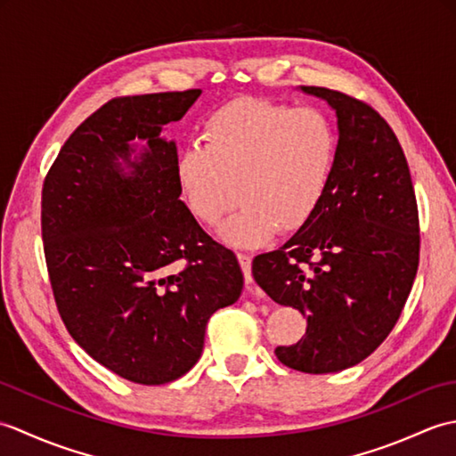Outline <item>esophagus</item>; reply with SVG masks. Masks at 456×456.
<instances>
[{
  "label": "esophagus",
  "instance_id": "34e87169",
  "mask_svg": "<svg viewBox=\"0 0 456 456\" xmlns=\"http://www.w3.org/2000/svg\"><path fill=\"white\" fill-rule=\"evenodd\" d=\"M237 258H239L240 268H243L247 289H253V276H250V266H253V258H250L248 255H243V253H237Z\"/></svg>",
  "mask_w": 456,
  "mask_h": 456
}]
</instances>
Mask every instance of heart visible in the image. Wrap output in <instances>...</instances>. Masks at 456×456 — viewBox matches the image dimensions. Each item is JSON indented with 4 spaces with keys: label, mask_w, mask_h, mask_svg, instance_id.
Returning a JSON list of instances; mask_svg holds the SVG:
<instances>
[{
    "label": "heart",
    "mask_w": 456,
    "mask_h": 456,
    "mask_svg": "<svg viewBox=\"0 0 456 456\" xmlns=\"http://www.w3.org/2000/svg\"><path fill=\"white\" fill-rule=\"evenodd\" d=\"M338 129L317 108L243 98L221 105L203 121L201 142L176 160L186 208L203 225H216L237 200L240 208L223 239L237 247L292 233L314 219L331 186L338 160Z\"/></svg>",
    "instance_id": "1"
}]
</instances>
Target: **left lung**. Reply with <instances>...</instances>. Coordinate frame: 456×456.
Segmentation results:
<instances>
[{"instance_id":"left-lung-1","label":"left lung","mask_w":456,"mask_h":456,"mask_svg":"<svg viewBox=\"0 0 456 456\" xmlns=\"http://www.w3.org/2000/svg\"><path fill=\"white\" fill-rule=\"evenodd\" d=\"M337 111L338 160L314 219L253 260L256 284L307 317L278 361L307 374L354 366L390 335L419 266V213L402 144L372 105L304 86Z\"/></svg>"}]
</instances>
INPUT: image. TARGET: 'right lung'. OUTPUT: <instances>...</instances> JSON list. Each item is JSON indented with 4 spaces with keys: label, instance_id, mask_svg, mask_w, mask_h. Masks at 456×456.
Here are the masks:
<instances>
[{
    "label": "right lung",
    "instance_id": "right-lung-1",
    "mask_svg": "<svg viewBox=\"0 0 456 456\" xmlns=\"http://www.w3.org/2000/svg\"><path fill=\"white\" fill-rule=\"evenodd\" d=\"M200 94L103 103L68 137L43 183L45 260L62 323L94 361L134 384L186 374L208 319L243 289L233 250L180 200L176 144L159 137ZM133 138L150 142L139 163L128 160Z\"/></svg>",
    "mask_w": 456,
    "mask_h": 456
}]
</instances>
